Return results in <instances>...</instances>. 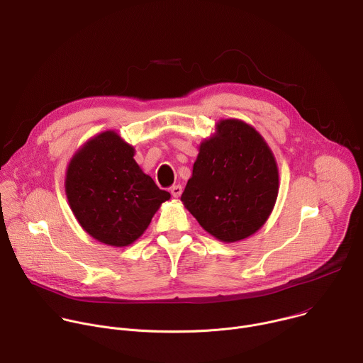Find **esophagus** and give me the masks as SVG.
Returning a JSON list of instances; mask_svg holds the SVG:
<instances>
[{
	"mask_svg": "<svg viewBox=\"0 0 363 363\" xmlns=\"http://www.w3.org/2000/svg\"><path fill=\"white\" fill-rule=\"evenodd\" d=\"M170 193H172L173 197H180L182 193H183V187H182L180 184H176V186H173V187L170 189Z\"/></svg>",
	"mask_w": 363,
	"mask_h": 363,
	"instance_id": "obj_1",
	"label": "esophagus"
}]
</instances>
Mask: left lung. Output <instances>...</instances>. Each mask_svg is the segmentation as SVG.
I'll use <instances>...</instances> for the list:
<instances>
[{"label":"left lung","instance_id":"8db88e82","mask_svg":"<svg viewBox=\"0 0 363 363\" xmlns=\"http://www.w3.org/2000/svg\"><path fill=\"white\" fill-rule=\"evenodd\" d=\"M277 191V164L267 143L252 125L229 118L200 144L182 201L207 233L233 243L266 223Z\"/></svg>","mask_w":363,"mask_h":363}]
</instances>
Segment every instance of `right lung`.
<instances>
[{
    "label": "right lung",
    "instance_id": "add662e5",
    "mask_svg": "<svg viewBox=\"0 0 363 363\" xmlns=\"http://www.w3.org/2000/svg\"><path fill=\"white\" fill-rule=\"evenodd\" d=\"M133 157L134 147L108 130L90 138L67 169L65 194L72 213L91 238L108 246L135 242L170 199Z\"/></svg>",
    "mask_w": 363,
    "mask_h": 363
}]
</instances>
